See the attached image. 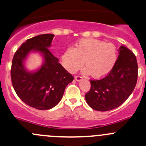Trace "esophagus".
I'll return each mask as SVG.
<instances>
[{"mask_svg": "<svg viewBox=\"0 0 146 146\" xmlns=\"http://www.w3.org/2000/svg\"><path fill=\"white\" fill-rule=\"evenodd\" d=\"M75 79H76V80H77L78 82H80V81L82 80V78L80 76H76V77H75Z\"/></svg>", "mask_w": 146, "mask_h": 146, "instance_id": "esophagus-1", "label": "esophagus"}]
</instances>
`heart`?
<instances>
[{
    "label": "heart",
    "mask_w": 146,
    "mask_h": 146,
    "mask_svg": "<svg viewBox=\"0 0 146 146\" xmlns=\"http://www.w3.org/2000/svg\"><path fill=\"white\" fill-rule=\"evenodd\" d=\"M117 59L116 47L113 44L93 38L82 39L74 48L68 47L61 56V64L70 73L82 67L85 61L87 68L84 74L100 79L106 76L114 67Z\"/></svg>",
    "instance_id": "obj_1"
}]
</instances>
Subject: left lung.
Returning a JSON list of instances; mask_svg holds the SVG:
<instances>
[{"mask_svg":"<svg viewBox=\"0 0 146 146\" xmlns=\"http://www.w3.org/2000/svg\"><path fill=\"white\" fill-rule=\"evenodd\" d=\"M114 67L106 77L90 80L91 88L85 94L87 104L99 111L119 107L128 99L137 82L138 64L136 56L122 45Z\"/></svg>","mask_w":146,"mask_h":146,"instance_id":"obj_1","label":"left lung"}]
</instances>
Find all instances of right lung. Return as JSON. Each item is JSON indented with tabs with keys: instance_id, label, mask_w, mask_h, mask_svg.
<instances>
[{
	"instance_id": "add662e5",
	"label": "right lung",
	"mask_w": 146,
	"mask_h": 146,
	"mask_svg": "<svg viewBox=\"0 0 146 146\" xmlns=\"http://www.w3.org/2000/svg\"><path fill=\"white\" fill-rule=\"evenodd\" d=\"M54 36L42 34L28 39L17 50L12 61L11 80L15 92L27 105L38 110L51 109L57 105L66 87L74 78L49 50ZM31 51L40 52L44 59L36 72H28L23 65Z\"/></svg>"
}]
</instances>
